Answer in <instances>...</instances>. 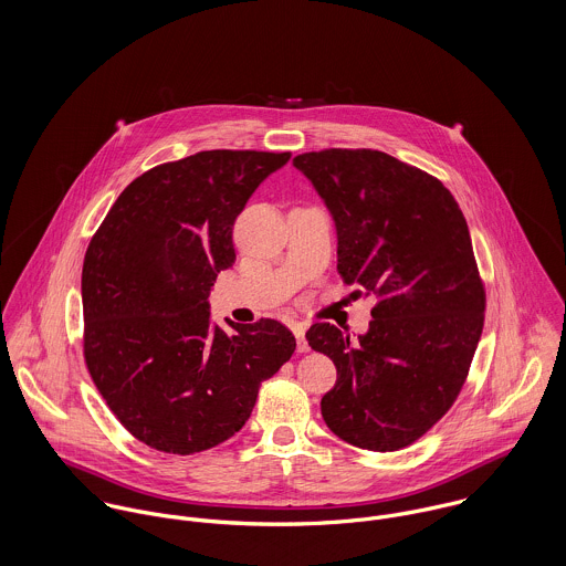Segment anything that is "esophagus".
I'll use <instances>...</instances> for the list:
<instances>
[{
  "label": "esophagus",
  "instance_id": "obj_1",
  "mask_svg": "<svg viewBox=\"0 0 566 566\" xmlns=\"http://www.w3.org/2000/svg\"><path fill=\"white\" fill-rule=\"evenodd\" d=\"M294 335H296V348L298 353H307L310 350V344H307V337H305V324L296 323L292 326Z\"/></svg>",
  "mask_w": 566,
  "mask_h": 566
}]
</instances>
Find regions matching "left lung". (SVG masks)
<instances>
[{"instance_id": "8db88e82", "label": "left lung", "mask_w": 566, "mask_h": 566, "mask_svg": "<svg viewBox=\"0 0 566 566\" xmlns=\"http://www.w3.org/2000/svg\"><path fill=\"white\" fill-rule=\"evenodd\" d=\"M294 167L335 222L344 283L377 298L357 339L328 323L307 331L337 368L324 422L353 447L399 451L449 411L482 337L485 292L467 220L438 178L379 150L305 153Z\"/></svg>"}]
</instances>
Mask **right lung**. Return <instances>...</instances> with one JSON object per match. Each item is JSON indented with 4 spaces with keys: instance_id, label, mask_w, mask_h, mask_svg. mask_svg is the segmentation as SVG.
I'll list each match as a JSON object with an SVG mask.
<instances>
[{
    "instance_id": "add662e5",
    "label": "right lung",
    "mask_w": 566,
    "mask_h": 566,
    "mask_svg": "<svg viewBox=\"0 0 566 566\" xmlns=\"http://www.w3.org/2000/svg\"><path fill=\"white\" fill-rule=\"evenodd\" d=\"M290 153L207 150L163 163L115 200L82 265L84 361L144 444L191 455L235 436L294 353L287 326L211 323L209 294L235 263L233 224Z\"/></svg>"
}]
</instances>
